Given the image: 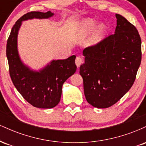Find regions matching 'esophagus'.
<instances>
[{
	"mask_svg": "<svg viewBox=\"0 0 146 146\" xmlns=\"http://www.w3.org/2000/svg\"><path fill=\"white\" fill-rule=\"evenodd\" d=\"M75 64L77 65V66H78V67H79V66H80V65H81L83 63V60H82V58L81 57L78 56V57H77V58H76V59H75Z\"/></svg>",
	"mask_w": 146,
	"mask_h": 146,
	"instance_id": "34e87169",
	"label": "esophagus"
}]
</instances>
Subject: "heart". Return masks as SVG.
<instances>
[{"mask_svg": "<svg viewBox=\"0 0 146 146\" xmlns=\"http://www.w3.org/2000/svg\"><path fill=\"white\" fill-rule=\"evenodd\" d=\"M97 24L96 20L93 18H86L82 22L80 25V32L82 36H84L91 32L95 28ZM105 25L100 24L95 30L93 34L90 36L89 39L88 40L87 44L88 45H94L98 43L103 38L104 35L106 32Z\"/></svg>", "mask_w": 146, "mask_h": 146, "instance_id": "obj_1", "label": "heart"}]
</instances>
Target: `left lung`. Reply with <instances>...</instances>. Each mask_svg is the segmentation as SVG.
Instances as JSON below:
<instances>
[{
    "label": "left lung",
    "mask_w": 146,
    "mask_h": 146,
    "mask_svg": "<svg viewBox=\"0 0 146 146\" xmlns=\"http://www.w3.org/2000/svg\"><path fill=\"white\" fill-rule=\"evenodd\" d=\"M117 27L110 35L85 48L80 67L87 102L106 108L117 103L133 85L141 61V40L133 25L115 14Z\"/></svg>",
    "instance_id": "left-lung-1"
}]
</instances>
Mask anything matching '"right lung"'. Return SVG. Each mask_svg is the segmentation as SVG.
Wrapping results in <instances>:
<instances>
[{
    "label": "right lung",
    "mask_w": 146,
    "mask_h": 146,
    "mask_svg": "<svg viewBox=\"0 0 146 146\" xmlns=\"http://www.w3.org/2000/svg\"><path fill=\"white\" fill-rule=\"evenodd\" d=\"M54 15L51 11H31L23 15L13 26L7 42L6 54L9 75L18 91L30 104L36 108H52L58 104L62 85L76 71V56L52 60L39 71L30 69L23 64L18 52V33L22 22L33 18L46 19Z\"/></svg>",
    "instance_id": "obj_1"
}]
</instances>
